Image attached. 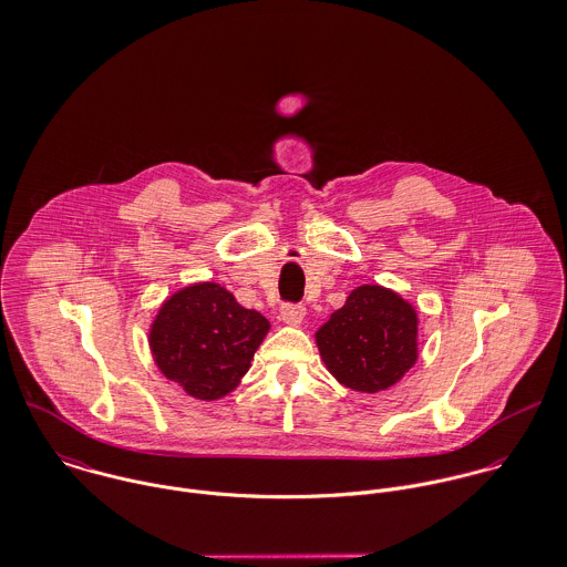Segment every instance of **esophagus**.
I'll return each instance as SVG.
<instances>
[{
  "instance_id": "esophagus-1",
  "label": "esophagus",
  "mask_w": 567,
  "mask_h": 567,
  "mask_svg": "<svg viewBox=\"0 0 567 567\" xmlns=\"http://www.w3.org/2000/svg\"><path fill=\"white\" fill-rule=\"evenodd\" d=\"M279 319L288 324H301L306 319V308L301 303H284L279 310Z\"/></svg>"
}]
</instances>
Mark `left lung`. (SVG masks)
I'll return each instance as SVG.
<instances>
[{
    "label": "left lung",
    "mask_w": 567,
    "mask_h": 567,
    "mask_svg": "<svg viewBox=\"0 0 567 567\" xmlns=\"http://www.w3.org/2000/svg\"><path fill=\"white\" fill-rule=\"evenodd\" d=\"M329 373L347 389L378 393L416 360V312L382 286H360L317 331Z\"/></svg>",
    "instance_id": "1"
}]
</instances>
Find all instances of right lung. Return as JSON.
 <instances>
[{
	"mask_svg": "<svg viewBox=\"0 0 567 567\" xmlns=\"http://www.w3.org/2000/svg\"><path fill=\"white\" fill-rule=\"evenodd\" d=\"M268 321L218 284H196L163 303L151 349L163 375L196 400L231 393L261 344Z\"/></svg>",
	"mask_w": 567,
	"mask_h": 567,
	"instance_id": "add662e5",
	"label": "right lung"
}]
</instances>
